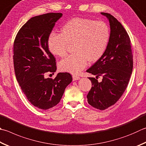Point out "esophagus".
Segmentation results:
<instances>
[{"label": "esophagus", "instance_id": "obj_1", "mask_svg": "<svg viewBox=\"0 0 146 146\" xmlns=\"http://www.w3.org/2000/svg\"><path fill=\"white\" fill-rule=\"evenodd\" d=\"M72 79H73V81H76V80H79V79H80V78H79V76H76V75H73L72 76Z\"/></svg>", "mask_w": 146, "mask_h": 146}]
</instances>
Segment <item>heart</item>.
<instances>
[{"label":"heart","instance_id":"1","mask_svg":"<svg viewBox=\"0 0 146 146\" xmlns=\"http://www.w3.org/2000/svg\"><path fill=\"white\" fill-rule=\"evenodd\" d=\"M110 31L103 21L76 18L61 29V34H51L48 39L49 51L54 55L64 57L68 45H73V54L62 60L60 69L73 74H79L87 62L98 61L108 44Z\"/></svg>","mask_w":146,"mask_h":146}]
</instances>
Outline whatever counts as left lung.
Listing matches in <instances>:
<instances>
[{"label":"left lung","mask_w":146,"mask_h":146,"mask_svg":"<svg viewBox=\"0 0 146 146\" xmlns=\"http://www.w3.org/2000/svg\"><path fill=\"white\" fill-rule=\"evenodd\" d=\"M101 15L108 19L111 32L102 56L86 70L96 76L89 78L92 87L87 98L92 107L105 110L116 103L125 92L132 73L133 54L130 37L120 22L109 13ZM100 76L103 80L98 82Z\"/></svg>","instance_id":"1"}]
</instances>
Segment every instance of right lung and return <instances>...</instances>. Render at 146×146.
Wrapping results in <instances>:
<instances>
[{"mask_svg": "<svg viewBox=\"0 0 146 146\" xmlns=\"http://www.w3.org/2000/svg\"><path fill=\"white\" fill-rule=\"evenodd\" d=\"M62 13L34 16L19 30L13 46L15 75L22 92L33 106L47 110L60 102L72 81L69 73L59 72L54 79L45 74L56 70L55 58L48 49V39Z\"/></svg>", "mask_w": 146, "mask_h": 146, "instance_id": "right-lung-1", "label": "right lung"}]
</instances>
